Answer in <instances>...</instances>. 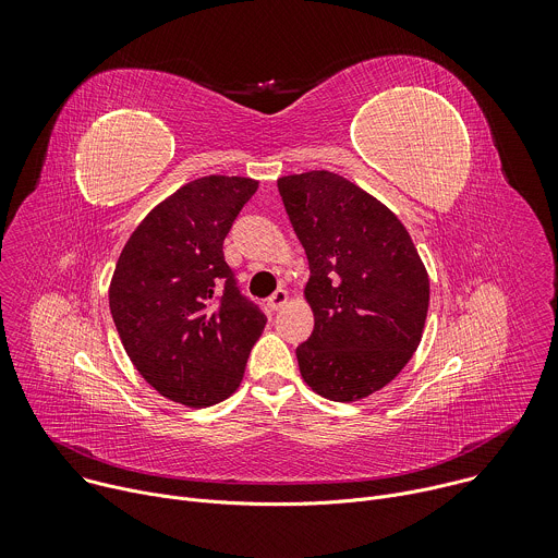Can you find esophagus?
<instances>
[{
	"label": "esophagus",
	"mask_w": 558,
	"mask_h": 558,
	"mask_svg": "<svg viewBox=\"0 0 558 558\" xmlns=\"http://www.w3.org/2000/svg\"><path fill=\"white\" fill-rule=\"evenodd\" d=\"M287 300H289L287 291H284V289H278V291H274V293L269 295L267 304H269V308H271V311H278V308H282V306L287 304Z\"/></svg>",
	"instance_id": "34e87169"
}]
</instances>
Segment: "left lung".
Segmentation results:
<instances>
[{"label":"left lung","instance_id":"left-lung-1","mask_svg":"<svg viewBox=\"0 0 558 558\" xmlns=\"http://www.w3.org/2000/svg\"><path fill=\"white\" fill-rule=\"evenodd\" d=\"M308 260L315 325L295 349L304 381L333 402L386 386L413 357L430 284L407 227L379 201L333 172L278 181Z\"/></svg>","mask_w":558,"mask_h":558}]
</instances>
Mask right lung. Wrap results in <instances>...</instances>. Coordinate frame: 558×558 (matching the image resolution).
<instances>
[{
    "instance_id": "1",
    "label": "right lung",
    "mask_w": 558,
    "mask_h": 558,
    "mask_svg": "<svg viewBox=\"0 0 558 558\" xmlns=\"http://www.w3.org/2000/svg\"><path fill=\"white\" fill-rule=\"evenodd\" d=\"M258 183L205 177L151 209L125 243L110 311L136 371L168 400L211 407L241 386L267 317L222 254Z\"/></svg>"
}]
</instances>
